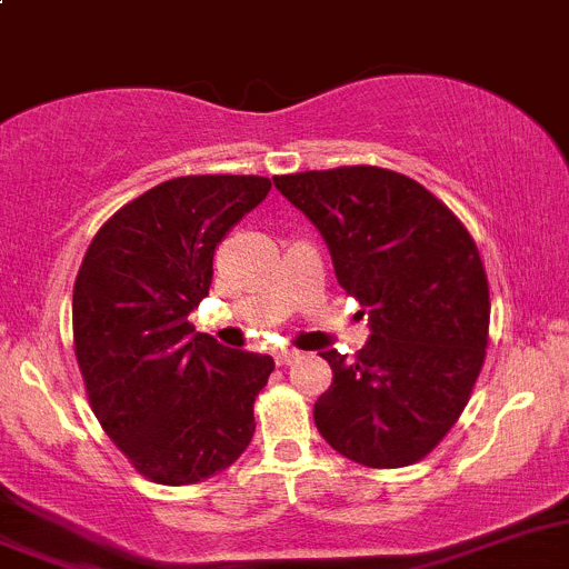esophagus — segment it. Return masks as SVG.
Returning <instances> with one entry per match:
<instances>
[{"label": "esophagus", "instance_id": "34e87169", "mask_svg": "<svg viewBox=\"0 0 569 569\" xmlns=\"http://www.w3.org/2000/svg\"><path fill=\"white\" fill-rule=\"evenodd\" d=\"M301 357L299 349H279L276 351V366H290V362H296Z\"/></svg>", "mask_w": 569, "mask_h": 569}]
</instances>
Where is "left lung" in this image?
<instances>
[{
    "instance_id": "left-lung-1",
    "label": "left lung",
    "mask_w": 569,
    "mask_h": 569,
    "mask_svg": "<svg viewBox=\"0 0 569 569\" xmlns=\"http://www.w3.org/2000/svg\"><path fill=\"white\" fill-rule=\"evenodd\" d=\"M310 218L369 340L349 362L321 351L332 386L312 416L332 450L375 469L421 461L463 413L489 343V281L475 240L432 192L382 167L276 176Z\"/></svg>"
}]
</instances>
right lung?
I'll list each match as a JSON object with an SVG mask.
<instances>
[{
  "label": "right lung",
  "mask_w": 569,
  "mask_h": 569,
  "mask_svg": "<svg viewBox=\"0 0 569 569\" xmlns=\"http://www.w3.org/2000/svg\"><path fill=\"white\" fill-rule=\"evenodd\" d=\"M270 192L262 176H183L126 203L94 234L72 299L91 410L144 478L187 486L251 443L273 357L194 332L214 248Z\"/></svg>",
  "instance_id": "1"
}]
</instances>
